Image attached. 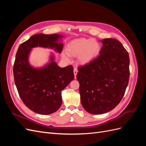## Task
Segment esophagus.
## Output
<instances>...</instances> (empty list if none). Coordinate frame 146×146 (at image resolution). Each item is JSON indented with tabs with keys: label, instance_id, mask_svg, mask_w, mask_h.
<instances>
[{
	"label": "esophagus",
	"instance_id": "obj_1",
	"mask_svg": "<svg viewBox=\"0 0 146 146\" xmlns=\"http://www.w3.org/2000/svg\"><path fill=\"white\" fill-rule=\"evenodd\" d=\"M77 72H78L77 68H75L74 69V76H75V78H76V76H77Z\"/></svg>",
	"mask_w": 146,
	"mask_h": 146
}]
</instances>
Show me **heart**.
I'll return each instance as SVG.
<instances>
[{
    "instance_id": "obj_1",
    "label": "heart",
    "mask_w": 146,
    "mask_h": 146,
    "mask_svg": "<svg viewBox=\"0 0 146 146\" xmlns=\"http://www.w3.org/2000/svg\"><path fill=\"white\" fill-rule=\"evenodd\" d=\"M99 43L91 38H82L74 39L70 42L66 48V52L69 55H78V61L81 64L89 63L99 54ZM64 60H68L67 55H63Z\"/></svg>"
}]
</instances>
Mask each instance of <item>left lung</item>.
I'll return each instance as SVG.
<instances>
[{
  "instance_id": "1",
  "label": "left lung",
  "mask_w": 146,
  "mask_h": 146,
  "mask_svg": "<svg viewBox=\"0 0 146 146\" xmlns=\"http://www.w3.org/2000/svg\"><path fill=\"white\" fill-rule=\"evenodd\" d=\"M99 55L78 67L81 103L93 114L107 113L115 108L125 94L130 77L129 53L119 41H102Z\"/></svg>"
}]
</instances>
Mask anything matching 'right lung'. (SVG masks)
Segmentation results:
<instances>
[{"instance_id": "add662e5", "label": "right lung", "mask_w": 146, "mask_h": 146, "mask_svg": "<svg viewBox=\"0 0 146 146\" xmlns=\"http://www.w3.org/2000/svg\"><path fill=\"white\" fill-rule=\"evenodd\" d=\"M62 35L36 34L19 46L13 65L16 86L21 100L32 111L40 114L55 112L62 104L61 90L74 78L72 65L60 68L50 58L51 62L42 68H33L28 61L31 49L35 47H50L61 53Z\"/></svg>"}]
</instances>
